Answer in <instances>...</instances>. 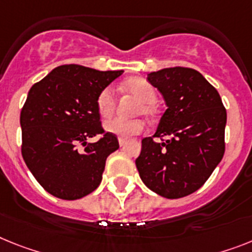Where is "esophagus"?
<instances>
[{
    "label": "esophagus",
    "instance_id": "34e87169",
    "mask_svg": "<svg viewBox=\"0 0 252 252\" xmlns=\"http://www.w3.org/2000/svg\"><path fill=\"white\" fill-rule=\"evenodd\" d=\"M124 145H126V139L119 138V146H120V147H123Z\"/></svg>",
    "mask_w": 252,
    "mask_h": 252
}]
</instances>
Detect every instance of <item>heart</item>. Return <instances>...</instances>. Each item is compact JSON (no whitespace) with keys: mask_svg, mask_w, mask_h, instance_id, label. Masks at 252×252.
I'll list each match as a JSON object with an SVG mask.
<instances>
[{"mask_svg":"<svg viewBox=\"0 0 252 252\" xmlns=\"http://www.w3.org/2000/svg\"><path fill=\"white\" fill-rule=\"evenodd\" d=\"M126 90L129 91L133 96H136L141 102L137 105V113H142L150 115L154 110L152 103L156 100L155 88L142 78H134L126 83ZM97 110L102 118H109L115 109V92L111 87H106L97 96ZM105 130L119 138H130L142 132L145 128V123L139 118L133 119H124V118H111L103 123Z\"/></svg>","mask_w":252,"mask_h":252,"instance_id":"b5f03b06","label":"heart"}]
</instances>
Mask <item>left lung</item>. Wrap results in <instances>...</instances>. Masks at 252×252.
Instances as JSON below:
<instances>
[{
    "instance_id": "8db88e82",
    "label": "left lung",
    "mask_w": 252,
    "mask_h": 252,
    "mask_svg": "<svg viewBox=\"0 0 252 252\" xmlns=\"http://www.w3.org/2000/svg\"><path fill=\"white\" fill-rule=\"evenodd\" d=\"M168 109L136 158L139 177L155 193L181 198L197 191L223 158L227 111L218 91L194 69L166 67L147 75Z\"/></svg>"
}]
</instances>
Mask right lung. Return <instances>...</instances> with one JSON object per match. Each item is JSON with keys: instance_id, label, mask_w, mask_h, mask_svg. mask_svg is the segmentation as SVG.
<instances>
[{"instance_id": "obj_1", "label": "right lung", "mask_w": 252, "mask_h": 252, "mask_svg": "<svg viewBox=\"0 0 252 252\" xmlns=\"http://www.w3.org/2000/svg\"><path fill=\"white\" fill-rule=\"evenodd\" d=\"M122 74L61 65L29 90L20 113L22 155L38 183L55 197L77 200L100 186L107 156L119 142L103 130L96 101ZM97 134H101L97 143L86 142Z\"/></svg>"}]
</instances>
